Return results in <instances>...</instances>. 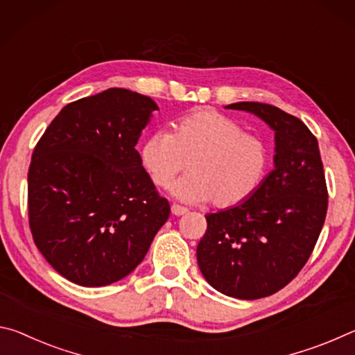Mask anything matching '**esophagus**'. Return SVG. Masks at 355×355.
Segmentation results:
<instances>
[{
	"mask_svg": "<svg viewBox=\"0 0 355 355\" xmlns=\"http://www.w3.org/2000/svg\"><path fill=\"white\" fill-rule=\"evenodd\" d=\"M185 212H187V209H185V207H182V206H179V205H173L171 206V214H173V216H184V214Z\"/></svg>",
	"mask_w": 355,
	"mask_h": 355,
	"instance_id": "1",
	"label": "esophagus"
}]
</instances>
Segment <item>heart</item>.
<instances>
[{"mask_svg": "<svg viewBox=\"0 0 355 355\" xmlns=\"http://www.w3.org/2000/svg\"><path fill=\"white\" fill-rule=\"evenodd\" d=\"M141 162L154 184L173 187L178 200L190 205L211 200L214 206H241L257 193L267 176L270 153L257 135L212 108H200L174 124L173 135L159 130L144 141Z\"/></svg>", "mask_w": 355, "mask_h": 355, "instance_id": "1", "label": "heart"}]
</instances>
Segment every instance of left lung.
I'll use <instances>...</instances> for the list:
<instances>
[{"label": "left lung", "instance_id": "1", "mask_svg": "<svg viewBox=\"0 0 355 355\" xmlns=\"http://www.w3.org/2000/svg\"><path fill=\"white\" fill-rule=\"evenodd\" d=\"M275 132L274 170L241 206L207 214L196 248L202 277L218 293L254 300L299 274L327 214V185L318 139L299 118L274 105L237 102Z\"/></svg>", "mask_w": 355, "mask_h": 355}]
</instances>
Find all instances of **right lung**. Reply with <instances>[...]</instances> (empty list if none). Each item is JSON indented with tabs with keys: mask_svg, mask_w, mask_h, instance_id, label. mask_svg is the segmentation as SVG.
<instances>
[{
	"mask_svg": "<svg viewBox=\"0 0 355 355\" xmlns=\"http://www.w3.org/2000/svg\"><path fill=\"white\" fill-rule=\"evenodd\" d=\"M153 98L110 88L64 107L34 148L28 171L33 239L80 286H107L135 270L170 217L135 149Z\"/></svg>",
	"mask_w": 355,
	"mask_h": 355,
	"instance_id": "obj_1",
	"label": "right lung"
}]
</instances>
